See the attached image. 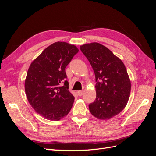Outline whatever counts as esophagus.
<instances>
[{
    "instance_id": "34e87169",
    "label": "esophagus",
    "mask_w": 156,
    "mask_h": 156,
    "mask_svg": "<svg viewBox=\"0 0 156 156\" xmlns=\"http://www.w3.org/2000/svg\"><path fill=\"white\" fill-rule=\"evenodd\" d=\"M83 93H84V91H83V90H79V91H77V94H78L79 96H81L83 94Z\"/></svg>"
}]
</instances>
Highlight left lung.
<instances>
[{"instance_id": "8db88e82", "label": "left lung", "mask_w": 156, "mask_h": 156, "mask_svg": "<svg viewBox=\"0 0 156 156\" xmlns=\"http://www.w3.org/2000/svg\"><path fill=\"white\" fill-rule=\"evenodd\" d=\"M80 49L96 76V98L88 105L90 111L98 119H110L124 109L129 98L131 81L125 65L105 46L97 42L81 45Z\"/></svg>"}]
</instances>
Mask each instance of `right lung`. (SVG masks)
Returning a JSON list of instances; mask_svg holds the SVG:
<instances>
[{"instance_id": "obj_1", "label": "right lung", "mask_w": 156, "mask_h": 156, "mask_svg": "<svg viewBox=\"0 0 156 156\" xmlns=\"http://www.w3.org/2000/svg\"><path fill=\"white\" fill-rule=\"evenodd\" d=\"M78 51L74 45L55 42L33 60L28 69L25 82L28 101L46 119L60 120L73 106L75 98L68 90L65 68Z\"/></svg>"}]
</instances>
